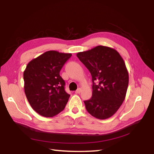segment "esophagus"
<instances>
[{"mask_svg":"<svg viewBox=\"0 0 154 154\" xmlns=\"http://www.w3.org/2000/svg\"><path fill=\"white\" fill-rule=\"evenodd\" d=\"M81 89H80V88H79V89H77L76 91H75V93L79 94L81 93Z\"/></svg>","mask_w":154,"mask_h":154,"instance_id":"34e87169","label":"esophagus"}]
</instances>
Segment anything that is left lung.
<instances>
[{"label": "left lung", "mask_w": 154, "mask_h": 154, "mask_svg": "<svg viewBox=\"0 0 154 154\" xmlns=\"http://www.w3.org/2000/svg\"><path fill=\"white\" fill-rule=\"evenodd\" d=\"M77 56L92 76V97L84 101L87 112L98 119H109L122 105L128 86L123 59L116 50L103 45L79 52Z\"/></svg>", "instance_id": "obj_1"}]
</instances>
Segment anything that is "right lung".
I'll use <instances>...</instances> for the list:
<instances>
[{
	"label": "right lung",
	"instance_id": "obj_1",
	"mask_svg": "<svg viewBox=\"0 0 154 154\" xmlns=\"http://www.w3.org/2000/svg\"><path fill=\"white\" fill-rule=\"evenodd\" d=\"M71 54L48 51L28 63L24 71V91L32 108L45 117L63 110L70 94L65 91L60 72Z\"/></svg>",
	"mask_w": 154,
	"mask_h": 154
}]
</instances>
